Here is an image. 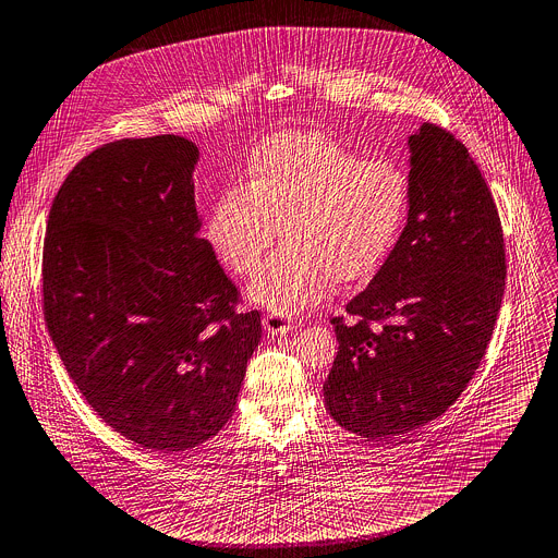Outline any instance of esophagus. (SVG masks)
<instances>
[{
	"mask_svg": "<svg viewBox=\"0 0 558 558\" xmlns=\"http://www.w3.org/2000/svg\"><path fill=\"white\" fill-rule=\"evenodd\" d=\"M263 325H265V331H267V333H271V336L287 333V331H291V329H295V327H298V323H295L291 316L276 314V312L267 314V316L263 318Z\"/></svg>",
	"mask_w": 558,
	"mask_h": 558,
	"instance_id": "1",
	"label": "esophagus"
}]
</instances>
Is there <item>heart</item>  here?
I'll list each match as a JSON object with an SVG mask.
<instances>
[{"mask_svg":"<svg viewBox=\"0 0 558 558\" xmlns=\"http://www.w3.org/2000/svg\"><path fill=\"white\" fill-rule=\"evenodd\" d=\"M408 199V180L393 165L363 160L318 133H282L256 150L246 184L222 191L207 235L227 269L251 276L280 225L284 242L248 291L276 314H295L320 302L333 280L376 274Z\"/></svg>","mask_w":558,"mask_h":558,"instance_id":"1","label":"heart"}]
</instances>
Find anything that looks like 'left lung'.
<instances>
[{
	"label": "left lung",
	"mask_w": 558,
	"mask_h": 558,
	"mask_svg": "<svg viewBox=\"0 0 558 558\" xmlns=\"http://www.w3.org/2000/svg\"><path fill=\"white\" fill-rule=\"evenodd\" d=\"M410 148L408 225L347 316L331 318L327 410L369 440L436 421L465 391L508 274L496 202L468 146L425 122Z\"/></svg>",
	"instance_id": "8db88e82"
}]
</instances>
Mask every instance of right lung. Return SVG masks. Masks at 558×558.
Here are the masks:
<instances>
[{
    "mask_svg": "<svg viewBox=\"0 0 558 558\" xmlns=\"http://www.w3.org/2000/svg\"><path fill=\"white\" fill-rule=\"evenodd\" d=\"M197 146L122 137L80 160L50 207L44 320L60 359L109 427L150 451L216 436L263 338L197 238Z\"/></svg>",
    "mask_w": 558,
    "mask_h": 558,
    "instance_id": "1",
    "label": "right lung"
}]
</instances>
